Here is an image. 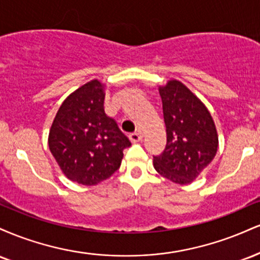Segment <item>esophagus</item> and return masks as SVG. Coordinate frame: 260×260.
Returning <instances> with one entry per match:
<instances>
[{"label": "esophagus", "mask_w": 260, "mask_h": 260, "mask_svg": "<svg viewBox=\"0 0 260 260\" xmlns=\"http://www.w3.org/2000/svg\"><path fill=\"white\" fill-rule=\"evenodd\" d=\"M129 139H131V142H132V143H139L140 140L143 139V133L140 132V131H138V132L131 134Z\"/></svg>", "instance_id": "34e87169"}]
</instances>
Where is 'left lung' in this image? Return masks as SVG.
<instances>
[{
    "label": "left lung",
    "instance_id": "obj_1",
    "mask_svg": "<svg viewBox=\"0 0 260 260\" xmlns=\"http://www.w3.org/2000/svg\"><path fill=\"white\" fill-rule=\"evenodd\" d=\"M159 92L168 143L162 154L154 156V169L174 183L188 184L215 157V123L203 101L180 80L170 79Z\"/></svg>",
    "mask_w": 260,
    "mask_h": 260
}]
</instances>
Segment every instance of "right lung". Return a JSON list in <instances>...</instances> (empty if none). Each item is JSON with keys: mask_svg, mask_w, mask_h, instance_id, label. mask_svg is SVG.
<instances>
[{"mask_svg": "<svg viewBox=\"0 0 260 260\" xmlns=\"http://www.w3.org/2000/svg\"><path fill=\"white\" fill-rule=\"evenodd\" d=\"M105 84L92 79L66 98L50 128L49 148L62 174L84 186L111 177L131 145L104 111Z\"/></svg>", "mask_w": 260, "mask_h": 260, "instance_id": "1", "label": "right lung"}]
</instances>
